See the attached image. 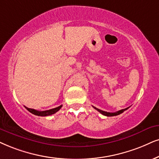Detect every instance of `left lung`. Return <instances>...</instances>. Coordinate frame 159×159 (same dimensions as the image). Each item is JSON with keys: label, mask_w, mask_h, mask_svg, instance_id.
I'll use <instances>...</instances> for the list:
<instances>
[{"label": "left lung", "mask_w": 159, "mask_h": 159, "mask_svg": "<svg viewBox=\"0 0 159 159\" xmlns=\"http://www.w3.org/2000/svg\"><path fill=\"white\" fill-rule=\"evenodd\" d=\"M94 108H95L96 110H98V111L100 112V114H102L103 115H105V116H116V115H119V114H122V112H124L125 110H127L128 108H124V109H122V110H120V111H116V112H113V113H111V112H107V111H102V110L99 109V108H97L95 107H94Z\"/></svg>", "instance_id": "1"}]
</instances>
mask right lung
<instances>
[{
  "mask_svg": "<svg viewBox=\"0 0 159 159\" xmlns=\"http://www.w3.org/2000/svg\"><path fill=\"white\" fill-rule=\"evenodd\" d=\"M62 107V106H58V107L56 108H52V109H50V110H47V111H37V110H35V109H33V108H27L25 107L26 109L28 110V111L31 112L33 114H34V115H37V116H49V115H51V114H55L56 112H57L59 110H60V108Z\"/></svg>",
  "mask_w": 159,
  "mask_h": 159,
  "instance_id": "obj_1",
  "label": "right lung"
}]
</instances>
